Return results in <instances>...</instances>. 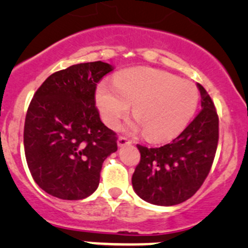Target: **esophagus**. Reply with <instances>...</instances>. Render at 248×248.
Returning <instances> with one entry per match:
<instances>
[{
    "label": "esophagus",
    "instance_id": "obj_1",
    "mask_svg": "<svg viewBox=\"0 0 248 248\" xmlns=\"http://www.w3.org/2000/svg\"><path fill=\"white\" fill-rule=\"evenodd\" d=\"M129 144H132V140L126 138V137H120L119 140H117V145H119L120 147L126 146V145H129Z\"/></svg>",
    "mask_w": 248,
    "mask_h": 248
}]
</instances>
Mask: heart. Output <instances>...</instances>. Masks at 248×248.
<instances>
[{"mask_svg":"<svg viewBox=\"0 0 248 248\" xmlns=\"http://www.w3.org/2000/svg\"><path fill=\"white\" fill-rule=\"evenodd\" d=\"M96 102L103 121L112 128L133 104L137 121L129 129L138 131L142 127L147 139L162 141L186 128L198 107L199 92L193 82L170 73L137 67L120 72L114 85H99Z\"/></svg>","mask_w":248,"mask_h":248,"instance_id":"b5f03b06","label":"heart"}]
</instances>
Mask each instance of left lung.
I'll return each mask as SVG.
<instances>
[{"mask_svg": "<svg viewBox=\"0 0 248 248\" xmlns=\"http://www.w3.org/2000/svg\"><path fill=\"white\" fill-rule=\"evenodd\" d=\"M202 110L185 131L161 147L137 145L140 162L132 176L136 193L150 204L171 206L191 198L206 179L218 142V116L206 90L197 84Z\"/></svg>", "mask_w": 248, "mask_h": 248, "instance_id": "8db88e82", "label": "left lung"}]
</instances>
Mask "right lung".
<instances>
[{
	"label": "right lung",
	"instance_id": "add662e5",
	"mask_svg": "<svg viewBox=\"0 0 248 248\" xmlns=\"http://www.w3.org/2000/svg\"><path fill=\"white\" fill-rule=\"evenodd\" d=\"M112 66L78 63L51 74L34 93L25 119L24 146L36 184L64 201L97 189L103 162L117 150L115 132L96 108V86Z\"/></svg>",
	"mask_w": 248,
	"mask_h": 248
}]
</instances>
